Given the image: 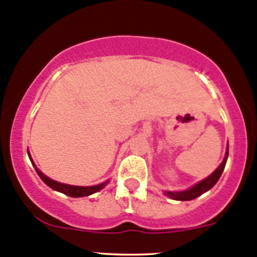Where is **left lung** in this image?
Returning a JSON list of instances; mask_svg holds the SVG:
<instances>
[{
  "mask_svg": "<svg viewBox=\"0 0 257 257\" xmlns=\"http://www.w3.org/2000/svg\"><path fill=\"white\" fill-rule=\"evenodd\" d=\"M227 157H228V146H227V151H226V156H225V158H223L222 163L217 167V169H216V171L213 172L211 176H208L207 178L203 179V181H201V182H198L197 184H195V186L191 187V188L186 189V191H179V192L166 191L164 193H166L168 197H171L172 200H177V201L195 200V198H197L198 196L203 195L205 192L210 191V189L212 188L216 183H217V181L220 179L221 174H222L223 169H225L226 162H227Z\"/></svg>",
  "mask_w": 257,
  "mask_h": 257,
  "instance_id": "1",
  "label": "left lung"
}]
</instances>
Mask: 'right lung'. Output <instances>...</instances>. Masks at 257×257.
Returning a JSON list of instances; mask_svg holds the SVG:
<instances>
[{
	"instance_id": "right-lung-1",
	"label": "right lung",
	"mask_w": 257,
	"mask_h": 257,
	"mask_svg": "<svg viewBox=\"0 0 257 257\" xmlns=\"http://www.w3.org/2000/svg\"><path fill=\"white\" fill-rule=\"evenodd\" d=\"M27 153H29V152H27ZM29 157H30V161H31L32 166L35 167L37 174L40 176V178H41L42 181H44L45 183L50 187V188L55 189V191H57V192H61V193H64V195L70 196V197H84V196H90V195H93V193H95V192L103 189L104 187L106 186V183H108V181H106V182H104V183L96 184V186H90V187L71 186V184L60 183V182H56V181H54V179L49 178L47 176H45V174L42 173V172L40 171L36 166H35V163L32 162L31 156H30V154H29Z\"/></svg>"
}]
</instances>
